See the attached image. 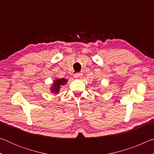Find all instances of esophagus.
<instances>
[{
  "label": "esophagus",
  "instance_id": "esophagus-1",
  "mask_svg": "<svg viewBox=\"0 0 154 154\" xmlns=\"http://www.w3.org/2000/svg\"><path fill=\"white\" fill-rule=\"evenodd\" d=\"M82 76V73H80V72H78V73H75L74 75V77L76 78V79H77V78H79Z\"/></svg>",
  "mask_w": 154,
  "mask_h": 154
}]
</instances>
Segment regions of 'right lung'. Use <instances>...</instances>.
I'll return each mask as SVG.
<instances>
[{
    "label": "right lung",
    "instance_id": "add662e5",
    "mask_svg": "<svg viewBox=\"0 0 154 154\" xmlns=\"http://www.w3.org/2000/svg\"><path fill=\"white\" fill-rule=\"evenodd\" d=\"M66 79H64V78L63 79H59L54 81V85H52V88H51V92L53 93L57 94L59 92L60 89L61 85H64V83H66Z\"/></svg>",
    "mask_w": 154,
    "mask_h": 154
}]
</instances>
